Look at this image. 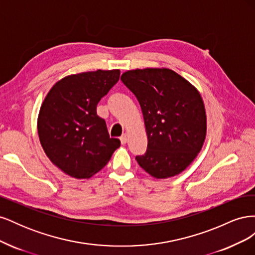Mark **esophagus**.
Here are the masks:
<instances>
[{
	"label": "esophagus",
	"instance_id": "obj_1",
	"mask_svg": "<svg viewBox=\"0 0 255 255\" xmlns=\"http://www.w3.org/2000/svg\"><path fill=\"white\" fill-rule=\"evenodd\" d=\"M128 134H122V135H121L120 140H121V143H122V144H126V143L128 142Z\"/></svg>",
	"mask_w": 255,
	"mask_h": 255
}]
</instances>
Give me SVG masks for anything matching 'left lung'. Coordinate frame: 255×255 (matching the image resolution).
Returning a JSON list of instances; mask_svg holds the SVG:
<instances>
[{"instance_id": "1", "label": "left lung", "mask_w": 255, "mask_h": 255, "mask_svg": "<svg viewBox=\"0 0 255 255\" xmlns=\"http://www.w3.org/2000/svg\"><path fill=\"white\" fill-rule=\"evenodd\" d=\"M121 81L133 92L143 115L148 146L136 160L156 179L181 173L201 150L206 115L199 91L170 69L127 71Z\"/></svg>"}]
</instances>
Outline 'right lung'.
Returning a JSON list of instances; mask_svg holds the SVG:
<instances>
[{
    "label": "right lung",
    "instance_id": "add662e5",
    "mask_svg": "<svg viewBox=\"0 0 255 255\" xmlns=\"http://www.w3.org/2000/svg\"><path fill=\"white\" fill-rule=\"evenodd\" d=\"M119 70H97L69 75L49 91L38 116L40 143L61 171L88 179L109 163L120 146L111 138L97 105L119 81Z\"/></svg>",
    "mask_w": 255,
    "mask_h": 255
}]
</instances>
